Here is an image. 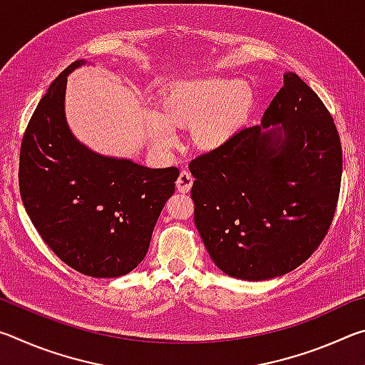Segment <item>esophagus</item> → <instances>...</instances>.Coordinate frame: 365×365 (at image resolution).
Masks as SVG:
<instances>
[{"mask_svg": "<svg viewBox=\"0 0 365 365\" xmlns=\"http://www.w3.org/2000/svg\"><path fill=\"white\" fill-rule=\"evenodd\" d=\"M191 185H193V177H191L190 172L182 170L177 178V191L178 193H188L191 190Z\"/></svg>", "mask_w": 365, "mask_h": 365, "instance_id": "esophagus-1", "label": "esophagus"}]
</instances>
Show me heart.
<instances>
[{
	"label": "heart",
	"mask_w": 365,
	"mask_h": 365,
	"mask_svg": "<svg viewBox=\"0 0 365 365\" xmlns=\"http://www.w3.org/2000/svg\"><path fill=\"white\" fill-rule=\"evenodd\" d=\"M252 103V90L233 78L177 80L160 91L156 114L148 115V137L154 148L168 151L177 143L174 130H190L195 150L211 153L238 132Z\"/></svg>",
	"instance_id": "heart-1"
}]
</instances>
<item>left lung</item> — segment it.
<instances>
[{"mask_svg":"<svg viewBox=\"0 0 365 365\" xmlns=\"http://www.w3.org/2000/svg\"><path fill=\"white\" fill-rule=\"evenodd\" d=\"M195 224L227 275L261 282L312 255L335 214L343 154L320 98L285 72L261 125L193 159Z\"/></svg>","mask_w":365,"mask_h":365,"instance_id":"left-lung-1","label":"left lung"}]
</instances>
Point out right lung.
Instances as JSON below:
<instances>
[{"label": "right lung", "instance_id": "right-lung-1", "mask_svg": "<svg viewBox=\"0 0 365 365\" xmlns=\"http://www.w3.org/2000/svg\"><path fill=\"white\" fill-rule=\"evenodd\" d=\"M49 85L24 135L19 187L43 242L80 274L114 279L143 261L177 168L150 169L80 143L66 119L67 76Z\"/></svg>", "mask_w": 365, "mask_h": 365}]
</instances>
